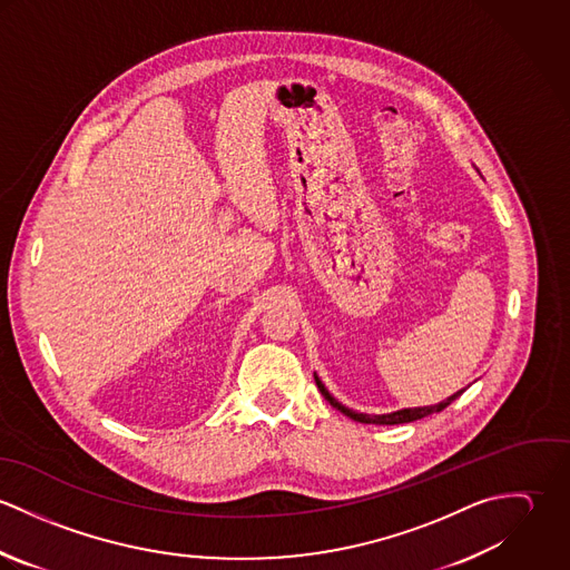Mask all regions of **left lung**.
<instances>
[{"instance_id":"left-lung-1","label":"left lung","mask_w":570,"mask_h":570,"mask_svg":"<svg viewBox=\"0 0 570 570\" xmlns=\"http://www.w3.org/2000/svg\"><path fill=\"white\" fill-rule=\"evenodd\" d=\"M316 384H318V389H321V393L325 395L326 402L331 404L333 407H337L342 414H346L348 419H353V421H360V423H375V425H397V423H407V421H416V419H423V416H428V414H434V412H441L443 407L450 406L456 397H461L463 395V391H459V393H454L452 397H448L445 402H441V404H436V406H423V407H404V410H397V412H391V414H362V412H353V410H348V407L342 406L340 402H335L331 395H328V391H326L325 386H323V382L316 377Z\"/></svg>"}]
</instances>
